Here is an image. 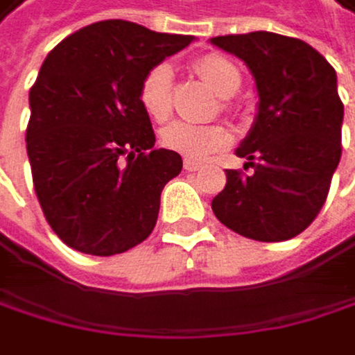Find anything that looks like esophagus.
I'll list each match as a JSON object with an SVG mask.
<instances>
[{
    "label": "esophagus",
    "instance_id": "1",
    "mask_svg": "<svg viewBox=\"0 0 355 355\" xmlns=\"http://www.w3.org/2000/svg\"><path fill=\"white\" fill-rule=\"evenodd\" d=\"M202 168V162H198V159H191V157H185V170H189V172H196V170H200Z\"/></svg>",
    "mask_w": 355,
    "mask_h": 355
}]
</instances>
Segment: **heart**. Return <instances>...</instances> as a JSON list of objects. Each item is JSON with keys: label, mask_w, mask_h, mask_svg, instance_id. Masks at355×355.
I'll return each mask as SVG.
<instances>
[{"label": "heart", "mask_w": 355, "mask_h": 355, "mask_svg": "<svg viewBox=\"0 0 355 355\" xmlns=\"http://www.w3.org/2000/svg\"><path fill=\"white\" fill-rule=\"evenodd\" d=\"M196 69L202 75V80L208 84V88L218 96H225L236 82H240L238 69L218 54L204 56L202 60H198ZM170 86H172L170 64L153 67L141 84V105L157 121L170 115L172 109ZM230 141H232L230 130L220 123L198 125L189 121H172L162 132V143L168 149L191 159H206L216 151L225 149L230 145Z\"/></svg>", "instance_id": "1"}]
</instances>
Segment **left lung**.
Masks as SVG:
<instances>
[{
  "label": "left lung",
  "instance_id": "left-lung-1",
  "mask_svg": "<svg viewBox=\"0 0 355 355\" xmlns=\"http://www.w3.org/2000/svg\"><path fill=\"white\" fill-rule=\"evenodd\" d=\"M210 44L248 67L259 98L236 149L252 172L225 170L227 185L214 196L212 212L244 238L291 240L318 216L341 159L337 73L309 44L269 31L220 35Z\"/></svg>",
  "mask_w": 355,
  "mask_h": 355
}]
</instances>
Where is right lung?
Segmentation results:
<instances>
[{"instance_id": "obj_1", "label": "right lung", "mask_w": 355, "mask_h": 355, "mask_svg": "<svg viewBox=\"0 0 355 355\" xmlns=\"http://www.w3.org/2000/svg\"><path fill=\"white\" fill-rule=\"evenodd\" d=\"M193 35L101 20L64 37L29 92L27 155L42 210L71 248L111 257L153 232L164 185L183 168L153 149L141 84Z\"/></svg>"}]
</instances>
